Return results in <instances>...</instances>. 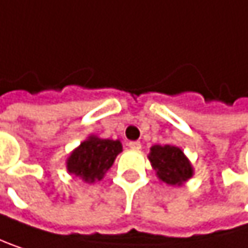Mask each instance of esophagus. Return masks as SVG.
<instances>
[{
	"instance_id": "1",
	"label": "esophagus",
	"mask_w": 248,
	"mask_h": 248,
	"mask_svg": "<svg viewBox=\"0 0 248 248\" xmlns=\"http://www.w3.org/2000/svg\"><path fill=\"white\" fill-rule=\"evenodd\" d=\"M128 147H130L131 150H140V149H141V143H140V141H130V143H128Z\"/></svg>"
}]
</instances>
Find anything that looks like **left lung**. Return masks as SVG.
Instances as JSON below:
<instances>
[{"label":"left lung","instance_id":"left-lung-1","mask_svg":"<svg viewBox=\"0 0 248 248\" xmlns=\"http://www.w3.org/2000/svg\"><path fill=\"white\" fill-rule=\"evenodd\" d=\"M149 160L157 178L172 186H181L193 176V168L185 153L172 144H155L150 149Z\"/></svg>","mask_w":248,"mask_h":248}]
</instances>
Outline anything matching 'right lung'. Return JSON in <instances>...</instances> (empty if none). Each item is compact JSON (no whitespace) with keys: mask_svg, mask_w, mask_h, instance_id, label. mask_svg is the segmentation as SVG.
<instances>
[{"mask_svg":"<svg viewBox=\"0 0 248 248\" xmlns=\"http://www.w3.org/2000/svg\"><path fill=\"white\" fill-rule=\"evenodd\" d=\"M121 152L123 144L120 140L89 136L70 153L66 160V168L70 175L79 176L86 184H93L104 178Z\"/></svg>","mask_w":248,"mask_h":248,"instance_id":"obj_1","label":"right lung"}]
</instances>
